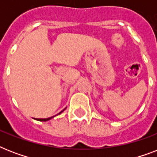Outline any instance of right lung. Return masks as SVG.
<instances>
[{"instance_id":"right-lung-1","label":"right lung","mask_w":157,"mask_h":157,"mask_svg":"<svg viewBox=\"0 0 157 157\" xmlns=\"http://www.w3.org/2000/svg\"><path fill=\"white\" fill-rule=\"evenodd\" d=\"M66 109V108H64L63 110V111H61V112H59V114H60V113H61V112H63L64 111V110ZM52 117H49V118H45V119H36V120H37V121H49V120H50L51 119V118H52Z\"/></svg>"}]
</instances>
